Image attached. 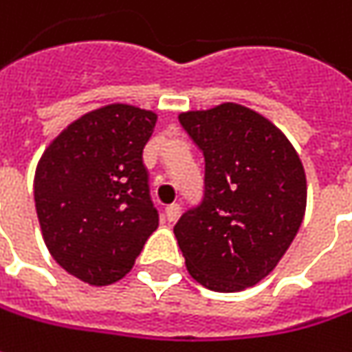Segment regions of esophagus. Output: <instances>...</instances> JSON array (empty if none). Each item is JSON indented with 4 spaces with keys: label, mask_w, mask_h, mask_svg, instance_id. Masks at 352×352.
Masks as SVG:
<instances>
[{
    "label": "esophagus",
    "mask_w": 352,
    "mask_h": 352,
    "mask_svg": "<svg viewBox=\"0 0 352 352\" xmlns=\"http://www.w3.org/2000/svg\"><path fill=\"white\" fill-rule=\"evenodd\" d=\"M181 214V206L177 205V203H173V205H169L167 208H165V219L169 222L177 221V217Z\"/></svg>",
    "instance_id": "esophagus-1"
}]
</instances>
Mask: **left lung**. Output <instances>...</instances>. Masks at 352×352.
Returning <instances> with one entry per match:
<instances>
[{
    "mask_svg": "<svg viewBox=\"0 0 352 352\" xmlns=\"http://www.w3.org/2000/svg\"><path fill=\"white\" fill-rule=\"evenodd\" d=\"M205 157V191L177 221L192 278L212 292H240L276 267L298 234L305 171L294 146L264 116L221 104L179 116Z\"/></svg>",
    "mask_w": 352,
    "mask_h": 352,
    "instance_id": "obj_1",
    "label": "left lung"
}]
</instances>
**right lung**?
<instances>
[{"label":"right lung","mask_w":352,"mask_h":352,"mask_svg":"<svg viewBox=\"0 0 352 352\" xmlns=\"http://www.w3.org/2000/svg\"><path fill=\"white\" fill-rule=\"evenodd\" d=\"M155 122L135 106H104L72 122L38 161L45 244L58 266L90 285L122 280L157 228L144 165Z\"/></svg>","instance_id":"1"}]
</instances>
